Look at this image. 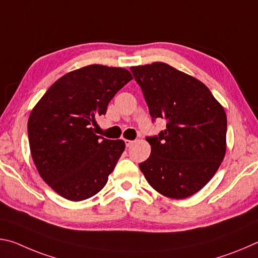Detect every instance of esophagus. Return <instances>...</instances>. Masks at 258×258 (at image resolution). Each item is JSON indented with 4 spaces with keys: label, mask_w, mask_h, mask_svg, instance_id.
<instances>
[{
    "label": "esophagus",
    "mask_w": 258,
    "mask_h": 258,
    "mask_svg": "<svg viewBox=\"0 0 258 258\" xmlns=\"http://www.w3.org/2000/svg\"><path fill=\"white\" fill-rule=\"evenodd\" d=\"M124 141H125V145L127 148H130L134 143V141H132V140H124Z\"/></svg>",
    "instance_id": "1"
}]
</instances>
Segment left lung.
<instances>
[{
  "label": "left lung",
  "mask_w": 258,
  "mask_h": 258,
  "mask_svg": "<svg viewBox=\"0 0 258 258\" xmlns=\"http://www.w3.org/2000/svg\"><path fill=\"white\" fill-rule=\"evenodd\" d=\"M152 120L164 119L151 154L139 165L154 189L184 199L211 181L226 151V115L208 87L164 62L131 67Z\"/></svg>",
  "instance_id": "left-lung-1"
}]
</instances>
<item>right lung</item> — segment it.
<instances>
[{
    "instance_id": "right-lung-1",
    "label": "right lung",
    "mask_w": 258,
    "mask_h": 258,
    "mask_svg": "<svg viewBox=\"0 0 258 258\" xmlns=\"http://www.w3.org/2000/svg\"><path fill=\"white\" fill-rule=\"evenodd\" d=\"M131 80L127 69L90 64L60 77L33 108L30 154L41 177L61 197L81 202L106 185L125 142L99 137L91 125Z\"/></svg>"
}]
</instances>
